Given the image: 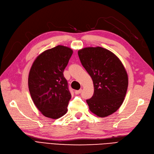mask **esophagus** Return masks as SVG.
Instances as JSON below:
<instances>
[{"label": "esophagus", "instance_id": "34e87169", "mask_svg": "<svg viewBox=\"0 0 154 154\" xmlns=\"http://www.w3.org/2000/svg\"><path fill=\"white\" fill-rule=\"evenodd\" d=\"M82 91V90H77L75 91V93L76 94V95H79V94H80Z\"/></svg>", "mask_w": 154, "mask_h": 154}]
</instances>
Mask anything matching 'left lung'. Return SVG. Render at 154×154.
<instances>
[{"label":"left lung","instance_id":"left-lung-1","mask_svg":"<svg viewBox=\"0 0 154 154\" xmlns=\"http://www.w3.org/2000/svg\"><path fill=\"white\" fill-rule=\"evenodd\" d=\"M78 55L93 82V95L86 100L90 110L102 118L112 115L122 106L127 90L128 75L123 64L100 47L82 48Z\"/></svg>","mask_w":154,"mask_h":154}]
</instances>
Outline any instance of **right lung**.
<instances>
[{
	"label": "right lung",
	"instance_id": "add662e5",
	"mask_svg": "<svg viewBox=\"0 0 154 154\" xmlns=\"http://www.w3.org/2000/svg\"><path fill=\"white\" fill-rule=\"evenodd\" d=\"M71 48L63 45L39 55L29 72L28 85L38 110L47 118L57 119L65 115L71 93L63 72L72 55Z\"/></svg>",
	"mask_w": 154,
	"mask_h": 154
}]
</instances>
